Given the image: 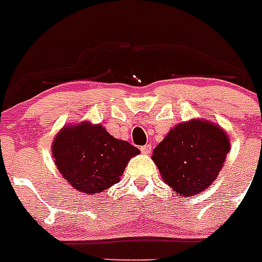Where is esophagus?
Returning <instances> with one entry per match:
<instances>
[{
  "instance_id": "34e87169",
  "label": "esophagus",
  "mask_w": 262,
  "mask_h": 262,
  "mask_svg": "<svg viewBox=\"0 0 262 262\" xmlns=\"http://www.w3.org/2000/svg\"><path fill=\"white\" fill-rule=\"evenodd\" d=\"M141 151H142L143 154H146V155H147V154L151 152V145L142 146V147H141Z\"/></svg>"
}]
</instances>
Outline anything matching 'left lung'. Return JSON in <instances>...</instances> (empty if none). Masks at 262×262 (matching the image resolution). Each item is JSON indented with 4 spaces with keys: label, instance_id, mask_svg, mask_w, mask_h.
<instances>
[{
    "label": "left lung",
    "instance_id": "left-lung-1",
    "mask_svg": "<svg viewBox=\"0 0 262 262\" xmlns=\"http://www.w3.org/2000/svg\"><path fill=\"white\" fill-rule=\"evenodd\" d=\"M229 151L230 139L221 126L191 119L170 129L151 158L176 194L192 196L213 183Z\"/></svg>",
    "mask_w": 262,
    "mask_h": 262
}]
</instances>
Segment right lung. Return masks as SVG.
<instances>
[{
  "mask_svg": "<svg viewBox=\"0 0 262 262\" xmlns=\"http://www.w3.org/2000/svg\"><path fill=\"white\" fill-rule=\"evenodd\" d=\"M51 154L59 173L73 189L97 194L119 182L139 150L112 137L102 124L85 120L60 129L51 143Z\"/></svg>",
  "mask_w": 262,
  "mask_h": 262,
  "instance_id": "right-lung-1",
  "label": "right lung"
}]
</instances>
